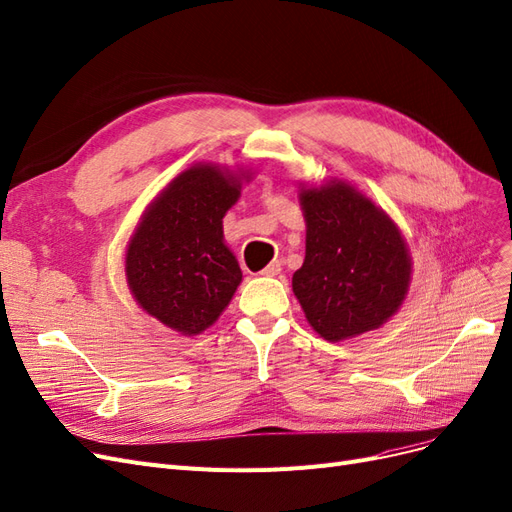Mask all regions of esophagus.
<instances>
[{
  "label": "esophagus",
  "instance_id": "34e87169",
  "mask_svg": "<svg viewBox=\"0 0 512 512\" xmlns=\"http://www.w3.org/2000/svg\"><path fill=\"white\" fill-rule=\"evenodd\" d=\"M279 273H281V262H279V260H273V262L269 264V267L262 269V275H264V277H277Z\"/></svg>",
  "mask_w": 512,
  "mask_h": 512
}]
</instances>
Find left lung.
<instances>
[{"mask_svg": "<svg viewBox=\"0 0 512 512\" xmlns=\"http://www.w3.org/2000/svg\"><path fill=\"white\" fill-rule=\"evenodd\" d=\"M305 260L292 290L309 326L326 341L381 328L409 294L413 260L398 224L345 180L298 186Z\"/></svg>", "mask_w": 512, "mask_h": 512, "instance_id": "1", "label": "left lung"}]
</instances>
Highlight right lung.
I'll list each match as a JSON object with an SVG mask.
<instances>
[{"label":"right lung","instance_id":"obj_1","mask_svg":"<svg viewBox=\"0 0 512 512\" xmlns=\"http://www.w3.org/2000/svg\"><path fill=\"white\" fill-rule=\"evenodd\" d=\"M250 180V169L192 165L152 199L129 239L125 275L135 303L184 337L216 324L241 284L222 220Z\"/></svg>","mask_w":512,"mask_h":512}]
</instances>
